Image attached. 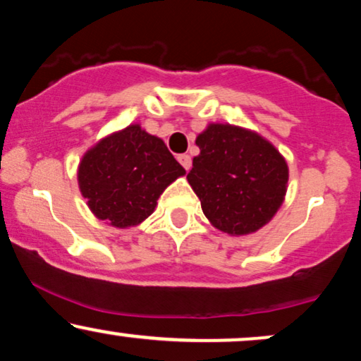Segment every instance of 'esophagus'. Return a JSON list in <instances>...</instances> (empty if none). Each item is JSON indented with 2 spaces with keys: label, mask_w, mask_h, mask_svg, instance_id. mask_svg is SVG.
I'll use <instances>...</instances> for the list:
<instances>
[{
  "label": "esophagus",
  "mask_w": 361,
  "mask_h": 361,
  "mask_svg": "<svg viewBox=\"0 0 361 361\" xmlns=\"http://www.w3.org/2000/svg\"><path fill=\"white\" fill-rule=\"evenodd\" d=\"M178 161H180V164L186 169V171L192 168V157H190L188 154H180L178 156Z\"/></svg>",
  "instance_id": "esophagus-1"
}]
</instances>
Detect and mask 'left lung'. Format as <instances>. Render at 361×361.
<instances>
[{"mask_svg":"<svg viewBox=\"0 0 361 361\" xmlns=\"http://www.w3.org/2000/svg\"><path fill=\"white\" fill-rule=\"evenodd\" d=\"M200 154L186 180L215 229L256 233L283 204L288 166L270 140L250 128L209 123L195 140Z\"/></svg>","mask_w":361,"mask_h":361,"instance_id":"left-lung-1","label":"left lung"}]
</instances>
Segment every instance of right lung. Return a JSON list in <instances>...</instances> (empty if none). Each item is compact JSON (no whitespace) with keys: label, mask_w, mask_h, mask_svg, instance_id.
<instances>
[{"label":"right lung","mask_w":361,"mask_h":361,"mask_svg":"<svg viewBox=\"0 0 361 361\" xmlns=\"http://www.w3.org/2000/svg\"><path fill=\"white\" fill-rule=\"evenodd\" d=\"M185 173L163 139L130 123L82 154L78 185L94 217L128 229L146 221L161 193Z\"/></svg>","instance_id":"1"}]
</instances>
